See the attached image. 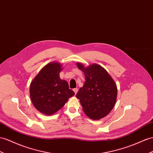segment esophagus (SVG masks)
<instances>
[{
	"label": "esophagus",
	"instance_id": "esophagus-1",
	"mask_svg": "<svg viewBox=\"0 0 153 153\" xmlns=\"http://www.w3.org/2000/svg\"><path fill=\"white\" fill-rule=\"evenodd\" d=\"M73 91H74V92H75V94H76L77 92L78 89H77V88H74V89H73Z\"/></svg>",
	"mask_w": 153,
	"mask_h": 153
}]
</instances>
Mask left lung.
Listing matches in <instances>:
<instances>
[{"mask_svg":"<svg viewBox=\"0 0 153 153\" xmlns=\"http://www.w3.org/2000/svg\"><path fill=\"white\" fill-rule=\"evenodd\" d=\"M77 66L84 72L85 82L76 97L88 117L94 120L103 118L110 113L116 104V84L107 70L99 65L85 67L81 62H77Z\"/></svg>","mask_w":153,"mask_h":153,"instance_id":"8db88e82","label":"left lung"}]
</instances>
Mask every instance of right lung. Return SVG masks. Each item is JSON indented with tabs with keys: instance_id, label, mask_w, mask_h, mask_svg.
Instances as JSON below:
<instances>
[{
	"instance_id": "add662e5",
	"label": "right lung",
	"mask_w": 153,
	"mask_h": 153,
	"mask_svg": "<svg viewBox=\"0 0 153 153\" xmlns=\"http://www.w3.org/2000/svg\"><path fill=\"white\" fill-rule=\"evenodd\" d=\"M62 65L57 62L47 64L30 83V95L33 106L46 115L58 111L75 93L68 82L62 80L59 73Z\"/></svg>"
}]
</instances>
